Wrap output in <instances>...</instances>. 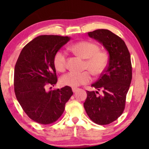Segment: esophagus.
<instances>
[{
	"instance_id": "esophagus-1",
	"label": "esophagus",
	"mask_w": 149,
	"mask_h": 149,
	"mask_svg": "<svg viewBox=\"0 0 149 149\" xmlns=\"http://www.w3.org/2000/svg\"><path fill=\"white\" fill-rule=\"evenodd\" d=\"M78 88H77V87H72V91L73 92H76V91L78 90Z\"/></svg>"
}]
</instances>
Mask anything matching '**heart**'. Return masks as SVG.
I'll return each mask as SVG.
<instances>
[{
	"mask_svg": "<svg viewBox=\"0 0 149 149\" xmlns=\"http://www.w3.org/2000/svg\"><path fill=\"white\" fill-rule=\"evenodd\" d=\"M75 55L85 59L81 72H70L61 78V83L64 85L72 87L89 83L91 81V73L94 77H99L105 72L109 64V56L104 50L100 49L99 45L89 40H81L75 42L70 47ZM55 68L59 72L66 70V55L62 51H58L53 60Z\"/></svg>",
	"mask_w": 149,
	"mask_h": 149,
	"instance_id": "obj_1",
	"label": "heart"
}]
</instances>
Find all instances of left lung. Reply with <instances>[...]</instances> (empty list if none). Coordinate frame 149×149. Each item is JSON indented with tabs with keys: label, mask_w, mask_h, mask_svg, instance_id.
<instances>
[{
	"label": "left lung",
	"mask_w": 149,
	"mask_h": 149,
	"mask_svg": "<svg viewBox=\"0 0 149 149\" xmlns=\"http://www.w3.org/2000/svg\"><path fill=\"white\" fill-rule=\"evenodd\" d=\"M88 35L103 44L109 53V61L105 72L91 85L103 93L100 95L97 91H87L83 104L91 121L108 125L117 120L125 109L132 79L130 54L125 42L109 30H95L88 32Z\"/></svg>",
	"instance_id": "1"
}]
</instances>
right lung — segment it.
Listing matches in <instances>:
<instances>
[{"mask_svg":"<svg viewBox=\"0 0 149 149\" xmlns=\"http://www.w3.org/2000/svg\"><path fill=\"white\" fill-rule=\"evenodd\" d=\"M69 40L68 36L58 35L36 37L23 48L15 64L16 98L28 117L38 123L56 122L73 94L69 86L46 90L47 87L54 86L58 81L53 62L54 55Z\"/></svg>","mask_w":149,"mask_h":149,"instance_id":"add662e5","label":"right lung"}]
</instances>
